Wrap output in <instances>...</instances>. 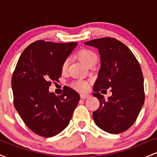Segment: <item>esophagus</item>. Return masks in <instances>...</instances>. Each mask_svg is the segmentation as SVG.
Instances as JSON below:
<instances>
[{"instance_id": "obj_1", "label": "esophagus", "mask_w": 157, "mask_h": 157, "mask_svg": "<svg viewBox=\"0 0 157 157\" xmlns=\"http://www.w3.org/2000/svg\"><path fill=\"white\" fill-rule=\"evenodd\" d=\"M91 97V95L89 94H81L80 97L82 99H88Z\"/></svg>"}]
</instances>
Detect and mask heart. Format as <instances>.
<instances>
[{
  "instance_id": "obj_1",
  "label": "heart",
  "mask_w": 157,
  "mask_h": 157,
  "mask_svg": "<svg viewBox=\"0 0 157 157\" xmlns=\"http://www.w3.org/2000/svg\"><path fill=\"white\" fill-rule=\"evenodd\" d=\"M78 57L87 66L97 61V56L95 54V52H93L92 50L89 49V48H82V49L80 50L78 52ZM68 64H69V59H65L63 62L62 67H61L62 68L63 71H66L67 70ZM73 86L75 89L81 91H86L89 88V83H88V82H86V81L83 80H77L75 81L73 83Z\"/></svg>"
}]
</instances>
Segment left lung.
I'll return each instance as SVG.
<instances>
[{
  "label": "left lung",
  "instance_id": "1",
  "mask_svg": "<svg viewBox=\"0 0 157 157\" xmlns=\"http://www.w3.org/2000/svg\"><path fill=\"white\" fill-rule=\"evenodd\" d=\"M98 48L100 68L93 95L100 107L93 112L95 124L110 134L124 132L136 121L145 101L144 80L140 63L125 44L111 37L85 43ZM111 88L113 95L105 101L99 93Z\"/></svg>",
  "mask_w": 157,
  "mask_h": 157
}]
</instances>
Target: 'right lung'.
I'll return each mask as SVG.
<instances>
[{
	"label": "right lung",
	"mask_w": 157,
	"mask_h": 157,
	"mask_svg": "<svg viewBox=\"0 0 157 157\" xmlns=\"http://www.w3.org/2000/svg\"><path fill=\"white\" fill-rule=\"evenodd\" d=\"M77 43H32L21 54L12 77L14 105L30 130L44 137L63 131L80 97L67 87L60 96L49 92L52 81L62 74V64Z\"/></svg>",
	"instance_id": "obj_1"
}]
</instances>
